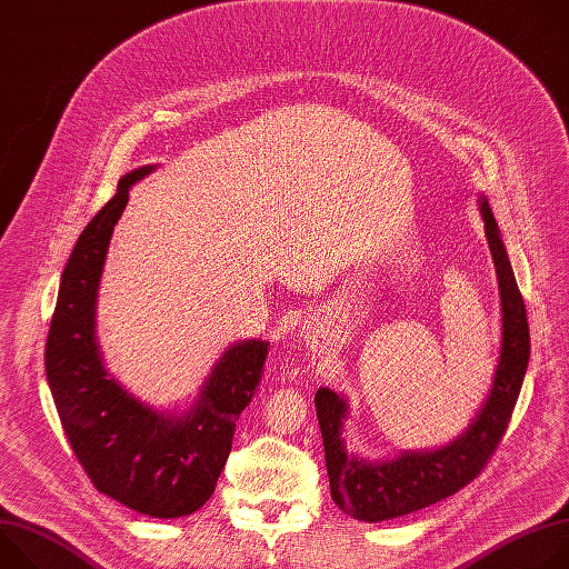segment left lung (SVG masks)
<instances>
[{"instance_id": "obj_1", "label": "left lung", "mask_w": 569, "mask_h": 569, "mask_svg": "<svg viewBox=\"0 0 569 569\" xmlns=\"http://www.w3.org/2000/svg\"><path fill=\"white\" fill-rule=\"evenodd\" d=\"M479 209L500 286L502 349L491 393L468 430L432 452H402L391 461L367 463L349 457L342 441L347 400L327 387L315 393L331 498L356 520L382 522L455 496L486 468L511 421L529 365V321L498 222L486 198H479Z\"/></svg>"}]
</instances>
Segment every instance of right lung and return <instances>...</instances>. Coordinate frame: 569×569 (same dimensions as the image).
<instances>
[{"instance_id": "right-lung-1", "label": "right lung", "mask_w": 569, "mask_h": 569, "mask_svg": "<svg viewBox=\"0 0 569 569\" xmlns=\"http://www.w3.org/2000/svg\"><path fill=\"white\" fill-rule=\"evenodd\" d=\"M152 167L119 180L112 200L80 233L64 266L44 347L47 380L69 446L97 491L150 518H182L213 493L248 408L268 342L229 347L182 419L157 415L108 376L97 345V292L128 191Z\"/></svg>"}]
</instances>
